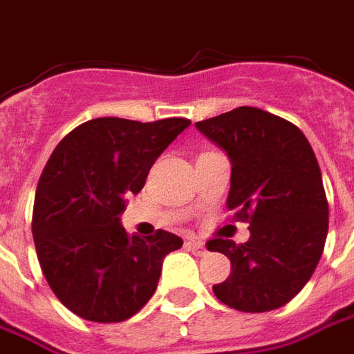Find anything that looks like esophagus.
I'll use <instances>...</instances> for the list:
<instances>
[{
	"label": "esophagus",
	"mask_w": 354,
	"mask_h": 354,
	"mask_svg": "<svg viewBox=\"0 0 354 354\" xmlns=\"http://www.w3.org/2000/svg\"><path fill=\"white\" fill-rule=\"evenodd\" d=\"M185 248L192 254H195V256H207V246H205V243L195 241V239H189V241L185 243Z\"/></svg>",
	"instance_id": "34e87169"
}]
</instances>
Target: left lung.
Instances as JSON below:
<instances>
[{"label": "left lung", "instance_id": "left-lung-1", "mask_svg": "<svg viewBox=\"0 0 354 354\" xmlns=\"http://www.w3.org/2000/svg\"><path fill=\"white\" fill-rule=\"evenodd\" d=\"M195 127L230 157L227 208L250 223L243 245L207 243L231 260L230 277L212 286L216 297L237 311L279 309L311 279L326 243L328 201L311 144L296 124L250 106Z\"/></svg>", "mask_w": 354, "mask_h": 354}]
</instances>
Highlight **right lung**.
<instances>
[{
	"label": "right lung",
	"mask_w": 354,
	"mask_h": 354,
	"mask_svg": "<svg viewBox=\"0 0 354 354\" xmlns=\"http://www.w3.org/2000/svg\"><path fill=\"white\" fill-rule=\"evenodd\" d=\"M189 124L182 117H98L73 129L49 157L34 201L35 252L55 296L81 319H131L153 296L165 256L184 245L162 230L129 235L119 216Z\"/></svg>",
	"instance_id": "right-lung-1"
}]
</instances>
